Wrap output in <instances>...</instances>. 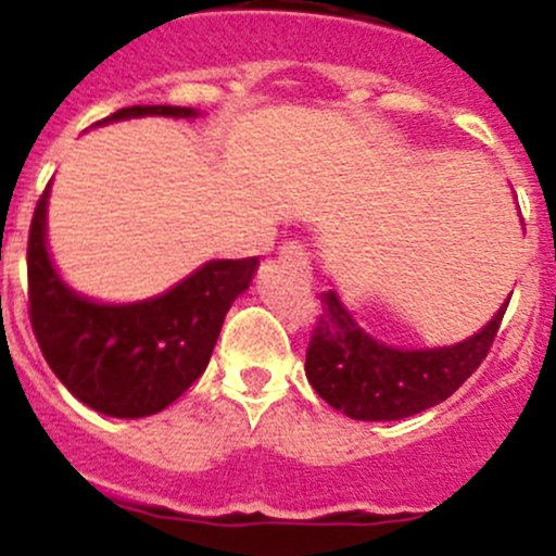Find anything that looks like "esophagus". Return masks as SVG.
<instances>
[{"label":"esophagus","instance_id":"1","mask_svg":"<svg viewBox=\"0 0 556 556\" xmlns=\"http://www.w3.org/2000/svg\"><path fill=\"white\" fill-rule=\"evenodd\" d=\"M278 256H281V262L294 264V267H300L303 273H308V253H305V248L300 242H283Z\"/></svg>","mask_w":556,"mask_h":556}]
</instances>
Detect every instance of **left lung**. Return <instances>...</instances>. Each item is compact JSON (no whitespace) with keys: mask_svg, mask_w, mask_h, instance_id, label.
<instances>
[{"mask_svg":"<svg viewBox=\"0 0 556 556\" xmlns=\"http://www.w3.org/2000/svg\"><path fill=\"white\" fill-rule=\"evenodd\" d=\"M305 350V378L330 407L361 421H394L444 402L488 358L507 305L471 339L438 350L386 348L355 325L336 292Z\"/></svg>","mask_w":556,"mask_h":556,"instance_id":"left-lung-1","label":"left lung"}]
</instances>
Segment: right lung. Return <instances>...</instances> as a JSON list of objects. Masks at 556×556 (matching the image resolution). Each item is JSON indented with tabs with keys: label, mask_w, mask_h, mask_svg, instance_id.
<instances>
[{
	"label": "right lung",
	"mask_w": 556,
	"mask_h": 556,
	"mask_svg": "<svg viewBox=\"0 0 556 556\" xmlns=\"http://www.w3.org/2000/svg\"><path fill=\"white\" fill-rule=\"evenodd\" d=\"M135 115L192 118L190 106H124L104 121ZM46 198L27 239L29 323L46 364L65 389L115 419L160 414L203 375L233 300L251 287L258 258L203 264L187 281L146 303L99 305L71 292L46 253Z\"/></svg>",
	"instance_id": "add662e5"
}]
</instances>
